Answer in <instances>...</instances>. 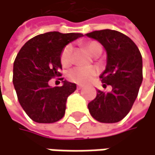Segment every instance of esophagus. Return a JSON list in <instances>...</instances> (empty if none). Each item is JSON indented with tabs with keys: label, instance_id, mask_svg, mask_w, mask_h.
I'll use <instances>...</instances> for the list:
<instances>
[{
	"label": "esophagus",
	"instance_id": "1",
	"mask_svg": "<svg viewBox=\"0 0 155 155\" xmlns=\"http://www.w3.org/2000/svg\"><path fill=\"white\" fill-rule=\"evenodd\" d=\"M83 88H84V85L83 84H78V85H77V89H78V90H81Z\"/></svg>",
	"mask_w": 155,
	"mask_h": 155
}]
</instances>
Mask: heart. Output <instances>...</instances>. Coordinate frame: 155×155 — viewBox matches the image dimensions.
Returning a JSON list of instances; mask_svg holds the SVG:
<instances>
[{
    "label": "heart",
    "mask_w": 155,
    "mask_h": 155,
    "mask_svg": "<svg viewBox=\"0 0 155 155\" xmlns=\"http://www.w3.org/2000/svg\"><path fill=\"white\" fill-rule=\"evenodd\" d=\"M85 47L88 51L94 56H99L103 51L102 45L95 41H90L85 43ZM72 51L73 48L71 44L66 45L61 53V63L64 67H68L72 62ZM98 71L95 67L87 66V67H75L70 70L67 73L68 79L76 84H84L90 82L94 77L97 74Z\"/></svg>",
    "instance_id": "1"
}]
</instances>
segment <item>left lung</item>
Instances as JSON below:
<instances>
[{
    "label": "left lung",
    "instance_id": "obj_1",
    "mask_svg": "<svg viewBox=\"0 0 155 155\" xmlns=\"http://www.w3.org/2000/svg\"><path fill=\"white\" fill-rule=\"evenodd\" d=\"M85 35L104 47L107 63L100 78L104 86L113 87L110 93L97 91L95 99L88 104L89 112L100 123L120 122L132 109L143 82L141 52L128 36L117 31L106 29Z\"/></svg>",
    "mask_w": 155,
    "mask_h": 155
}]
</instances>
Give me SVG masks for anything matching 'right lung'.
<instances>
[{
    "instance_id": "add662e5",
    "label": "right lung",
    "mask_w": 155,
    "mask_h": 155,
    "mask_svg": "<svg viewBox=\"0 0 155 155\" xmlns=\"http://www.w3.org/2000/svg\"><path fill=\"white\" fill-rule=\"evenodd\" d=\"M82 33L50 31L29 40L18 52L13 63L12 83L19 103L27 115L39 124L61 120L66 101L76 90V84L62 81V86L51 87L48 82L61 74V53Z\"/></svg>"
}]
</instances>
